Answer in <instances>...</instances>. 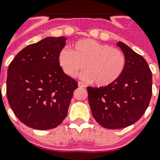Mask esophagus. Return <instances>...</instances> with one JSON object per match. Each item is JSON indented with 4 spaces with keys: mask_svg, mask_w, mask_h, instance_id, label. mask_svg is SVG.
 I'll use <instances>...</instances> for the list:
<instances>
[{
    "mask_svg": "<svg viewBox=\"0 0 160 160\" xmlns=\"http://www.w3.org/2000/svg\"><path fill=\"white\" fill-rule=\"evenodd\" d=\"M78 85L79 87H82V88H85V87H86V85H85L84 83L81 82H78Z\"/></svg>",
    "mask_w": 160,
    "mask_h": 160,
    "instance_id": "obj_1",
    "label": "esophagus"
}]
</instances>
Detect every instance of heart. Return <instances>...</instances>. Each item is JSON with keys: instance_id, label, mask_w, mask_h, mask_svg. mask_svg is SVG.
<instances>
[{"instance_id": "heart-1", "label": "heart", "mask_w": 160, "mask_h": 160, "mask_svg": "<svg viewBox=\"0 0 160 160\" xmlns=\"http://www.w3.org/2000/svg\"><path fill=\"white\" fill-rule=\"evenodd\" d=\"M59 64L66 75L75 78L82 74L85 80L98 87L112 84L125 69L123 53L116 48L93 39H82L73 45L72 50L64 49L59 53Z\"/></svg>"}]
</instances>
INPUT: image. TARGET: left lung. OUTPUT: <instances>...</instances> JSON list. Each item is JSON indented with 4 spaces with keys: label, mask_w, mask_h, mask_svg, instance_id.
I'll use <instances>...</instances> for the list:
<instances>
[{
    "label": "left lung",
    "mask_w": 160,
    "mask_h": 160,
    "mask_svg": "<svg viewBox=\"0 0 160 160\" xmlns=\"http://www.w3.org/2000/svg\"><path fill=\"white\" fill-rule=\"evenodd\" d=\"M126 66L122 75L107 87H87L93 117L108 129L132 125L145 113L152 94V73L146 60L123 42Z\"/></svg>",
    "instance_id": "obj_1"
}]
</instances>
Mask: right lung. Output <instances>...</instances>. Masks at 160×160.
I'll return each instance as SVG.
<instances>
[{"mask_svg": "<svg viewBox=\"0 0 160 160\" xmlns=\"http://www.w3.org/2000/svg\"><path fill=\"white\" fill-rule=\"evenodd\" d=\"M66 42L64 37H47L24 48L8 66V103L17 118L29 128L53 129L67 115L78 82L59 64Z\"/></svg>", "mask_w": 160, "mask_h": 160, "instance_id": "obj_1", "label": "right lung"}]
</instances>
